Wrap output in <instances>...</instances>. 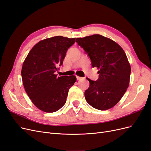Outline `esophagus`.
<instances>
[{"label": "esophagus", "mask_w": 151, "mask_h": 151, "mask_svg": "<svg viewBox=\"0 0 151 151\" xmlns=\"http://www.w3.org/2000/svg\"><path fill=\"white\" fill-rule=\"evenodd\" d=\"M76 78H77V80H78V81L82 80V79H83V77H79V76H76Z\"/></svg>", "instance_id": "obj_1"}]
</instances>
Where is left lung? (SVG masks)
Wrapping results in <instances>:
<instances>
[{"label":"left lung","instance_id":"obj_1","mask_svg":"<svg viewBox=\"0 0 151 151\" xmlns=\"http://www.w3.org/2000/svg\"><path fill=\"white\" fill-rule=\"evenodd\" d=\"M76 42L88 55L93 67L99 70L98 80L87 78L90 85L84 93L86 101L99 110L113 107L129 86L131 68L124 50L100 35L77 38Z\"/></svg>","mask_w":151,"mask_h":151}]
</instances>
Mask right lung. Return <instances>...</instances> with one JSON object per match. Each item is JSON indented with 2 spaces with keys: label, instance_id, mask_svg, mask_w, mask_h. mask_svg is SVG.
<instances>
[{
  "label": "right lung",
  "instance_id": "add662e5",
  "mask_svg": "<svg viewBox=\"0 0 151 151\" xmlns=\"http://www.w3.org/2000/svg\"><path fill=\"white\" fill-rule=\"evenodd\" d=\"M75 38L62 36L40 41L31 50L21 70L27 94L40 110L53 113L67 101L68 90L76 81L74 76L57 77V67L62 65L68 48Z\"/></svg>",
  "mask_w": 151,
  "mask_h": 151
}]
</instances>
